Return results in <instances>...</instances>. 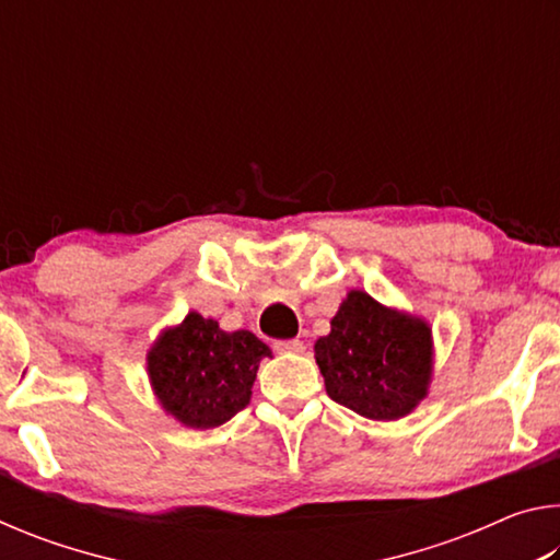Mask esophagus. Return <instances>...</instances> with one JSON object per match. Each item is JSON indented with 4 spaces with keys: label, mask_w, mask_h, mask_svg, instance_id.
Returning <instances> with one entry per match:
<instances>
[{
    "label": "esophagus",
    "mask_w": 560,
    "mask_h": 560,
    "mask_svg": "<svg viewBox=\"0 0 560 560\" xmlns=\"http://www.w3.org/2000/svg\"><path fill=\"white\" fill-rule=\"evenodd\" d=\"M273 348H277L279 353H303V350H306V346H303V340H299V338L277 340V343H273Z\"/></svg>",
    "instance_id": "esophagus-1"
}]
</instances>
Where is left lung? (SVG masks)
<instances>
[{
    "label": "left lung",
    "instance_id": "obj_1",
    "mask_svg": "<svg viewBox=\"0 0 560 560\" xmlns=\"http://www.w3.org/2000/svg\"><path fill=\"white\" fill-rule=\"evenodd\" d=\"M314 350L330 400L368 420H400L428 395V320L387 308L365 291H348L330 334L318 338Z\"/></svg>",
    "mask_w": 560,
    "mask_h": 560
}]
</instances>
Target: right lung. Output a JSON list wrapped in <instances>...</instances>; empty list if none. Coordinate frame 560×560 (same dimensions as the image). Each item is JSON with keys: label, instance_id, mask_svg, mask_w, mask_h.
Returning <instances> with one entry per match:
<instances>
[{"label": "right lung", "instance_id": "add662e5", "mask_svg": "<svg viewBox=\"0 0 560 560\" xmlns=\"http://www.w3.org/2000/svg\"><path fill=\"white\" fill-rule=\"evenodd\" d=\"M261 358H271V350L252 330L226 334L192 311L160 334L148 353V375L167 415L185 428L210 430L249 405Z\"/></svg>", "mask_w": 560, "mask_h": 560}]
</instances>
